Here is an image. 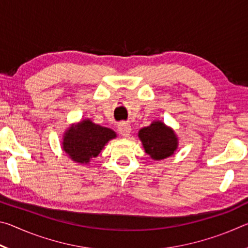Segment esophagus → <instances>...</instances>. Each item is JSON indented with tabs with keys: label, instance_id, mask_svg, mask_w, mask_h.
<instances>
[{
	"label": "esophagus",
	"instance_id": "34e87169",
	"mask_svg": "<svg viewBox=\"0 0 248 248\" xmlns=\"http://www.w3.org/2000/svg\"><path fill=\"white\" fill-rule=\"evenodd\" d=\"M118 131L124 138H127L130 136V132H131V127L128 123H121L118 125Z\"/></svg>",
	"mask_w": 248,
	"mask_h": 248
}]
</instances>
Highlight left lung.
Masks as SVG:
<instances>
[{"instance_id":"1","label":"left lung","mask_w":248,"mask_h":248,"mask_svg":"<svg viewBox=\"0 0 248 248\" xmlns=\"http://www.w3.org/2000/svg\"><path fill=\"white\" fill-rule=\"evenodd\" d=\"M139 138L145 152L154 159L169 157L177 149V138L175 132L159 121H154L149 127L141 129Z\"/></svg>"}]
</instances>
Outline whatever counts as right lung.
<instances>
[{"mask_svg":"<svg viewBox=\"0 0 248 248\" xmlns=\"http://www.w3.org/2000/svg\"><path fill=\"white\" fill-rule=\"evenodd\" d=\"M116 138L111 129L100 127L91 120L73 124L63 138V151L78 163H89L96 157L109 140Z\"/></svg>","mask_w":248,"mask_h":248,"instance_id":"add662e5","label":"right lung"}]
</instances>
